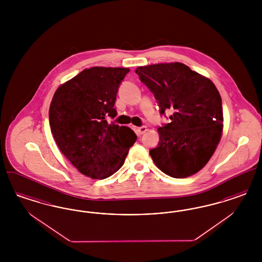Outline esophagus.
Wrapping results in <instances>:
<instances>
[{"mask_svg": "<svg viewBox=\"0 0 262 262\" xmlns=\"http://www.w3.org/2000/svg\"><path fill=\"white\" fill-rule=\"evenodd\" d=\"M137 130H138V134H139V135H143V134H145V133L147 132V127H146L145 125H143V126L138 127Z\"/></svg>", "mask_w": 262, "mask_h": 262, "instance_id": "obj_1", "label": "esophagus"}]
</instances>
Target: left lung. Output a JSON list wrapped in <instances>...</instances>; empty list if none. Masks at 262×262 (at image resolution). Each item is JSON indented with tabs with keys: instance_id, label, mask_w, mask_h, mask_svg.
Instances as JSON below:
<instances>
[{
	"instance_id": "8db88e82",
	"label": "left lung",
	"mask_w": 262,
	"mask_h": 262,
	"mask_svg": "<svg viewBox=\"0 0 262 262\" xmlns=\"http://www.w3.org/2000/svg\"><path fill=\"white\" fill-rule=\"evenodd\" d=\"M136 73L158 101L160 113H173L158 128L159 144L149 151L155 165L172 178L201 170L223 132L222 99L211 80L182 62L138 67Z\"/></svg>"
}]
</instances>
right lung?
Wrapping results in <instances>:
<instances>
[{
  "label": "right lung",
  "mask_w": 262,
  "mask_h": 262,
  "mask_svg": "<svg viewBox=\"0 0 262 262\" xmlns=\"http://www.w3.org/2000/svg\"><path fill=\"white\" fill-rule=\"evenodd\" d=\"M127 68L85 69L56 90L49 109L51 133L62 154L84 176L106 179L125 162L137 140L133 129L109 125Z\"/></svg>",
  "instance_id": "obj_1"
}]
</instances>
